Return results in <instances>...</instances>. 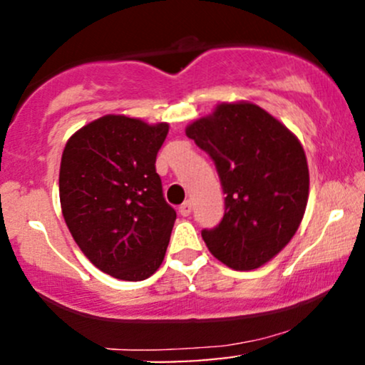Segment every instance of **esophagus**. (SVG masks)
I'll use <instances>...</instances> for the list:
<instances>
[{
	"label": "esophagus",
	"mask_w": 365,
	"mask_h": 365,
	"mask_svg": "<svg viewBox=\"0 0 365 365\" xmlns=\"http://www.w3.org/2000/svg\"><path fill=\"white\" fill-rule=\"evenodd\" d=\"M178 211H180V215H182V216L190 215V212H192V202H190V200H185V202H183L182 206H180Z\"/></svg>",
	"instance_id": "34e87169"
}]
</instances>
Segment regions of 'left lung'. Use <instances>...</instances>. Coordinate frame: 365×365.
Instances as JSON below:
<instances>
[{"mask_svg": "<svg viewBox=\"0 0 365 365\" xmlns=\"http://www.w3.org/2000/svg\"><path fill=\"white\" fill-rule=\"evenodd\" d=\"M185 133L215 161L226 194L221 223L202 230L209 252L235 271L264 266L302 223L309 199L302 144L249 101L217 104Z\"/></svg>", "mask_w": 365, "mask_h": 365, "instance_id": "obj_1", "label": "left lung"}]
</instances>
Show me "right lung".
<instances>
[{
    "label": "right lung",
    "mask_w": 365,
    "mask_h": 365,
    "mask_svg": "<svg viewBox=\"0 0 365 365\" xmlns=\"http://www.w3.org/2000/svg\"><path fill=\"white\" fill-rule=\"evenodd\" d=\"M168 130L106 115L77 130L63 149L65 223L86 257L113 278L140 282L165 259L177 212L154 165Z\"/></svg>",
    "instance_id": "1"
}]
</instances>
